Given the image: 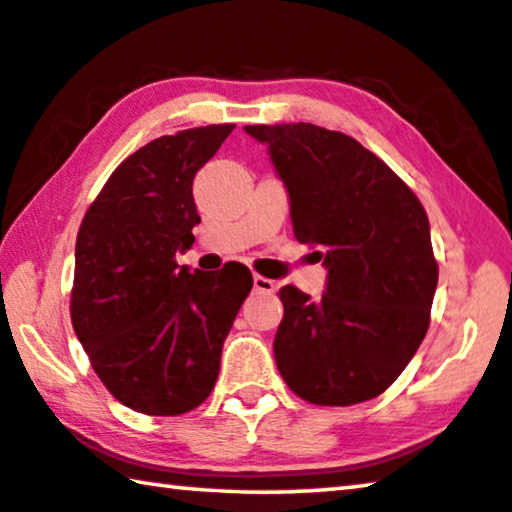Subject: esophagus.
<instances>
[{
  "label": "esophagus",
  "instance_id": "obj_1",
  "mask_svg": "<svg viewBox=\"0 0 512 512\" xmlns=\"http://www.w3.org/2000/svg\"><path fill=\"white\" fill-rule=\"evenodd\" d=\"M254 290H256V293H263V295H272L274 290H277V283L261 277V274H254Z\"/></svg>",
  "mask_w": 512,
  "mask_h": 512
}]
</instances>
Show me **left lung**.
<instances>
[{
  "instance_id": "obj_1",
  "label": "left lung",
  "mask_w": 512,
  "mask_h": 512,
  "mask_svg": "<svg viewBox=\"0 0 512 512\" xmlns=\"http://www.w3.org/2000/svg\"><path fill=\"white\" fill-rule=\"evenodd\" d=\"M290 199L295 238L327 267L311 300L283 286L274 359L313 405L380 396L405 371L430 325L437 288L430 224L421 201L380 157L343 132L313 123L245 125Z\"/></svg>"
}]
</instances>
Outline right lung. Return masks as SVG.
Returning <instances> with one entry per match:
<instances>
[{"label":"right lung","mask_w":512,"mask_h":512,"mask_svg":"<svg viewBox=\"0 0 512 512\" xmlns=\"http://www.w3.org/2000/svg\"><path fill=\"white\" fill-rule=\"evenodd\" d=\"M235 125L153 139L123 160L82 219L70 318L109 393L130 410L176 416L199 407L219 375L233 320L254 279L180 267L201 222L196 171Z\"/></svg>","instance_id":"right-lung-1"}]
</instances>
